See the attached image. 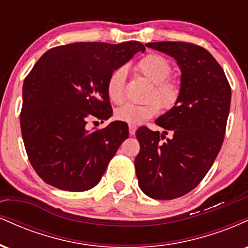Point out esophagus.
<instances>
[{"mask_svg":"<svg viewBox=\"0 0 248 248\" xmlns=\"http://www.w3.org/2000/svg\"><path fill=\"white\" fill-rule=\"evenodd\" d=\"M136 127L135 124H129V134L130 135H134V134H135V132H136Z\"/></svg>","mask_w":248,"mask_h":248,"instance_id":"obj_1","label":"esophagus"}]
</instances>
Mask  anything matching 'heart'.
Masks as SVG:
<instances>
[{"label":"heart","instance_id":"1","mask_svg":"<svg viewBox=\"0 0 248 248\" xmlns=\"http://www.w3.org/2000/svg\"><path fill=\"white\" fill-rule=\"evenodd\" d=\"M136 69L144 78L153 82L148 94L149 101L144 104H124L115 110L116 120L129 124H139L158 114L161 106L171 109L182 94V84L170 77L172 72L169 61L158 53H148L139 61ZM127 70L118 67L110 73L107 80V95L113 104H121L124 99V79Z\"/></svg>","mask_w":248,"mask_h":248}]
</instances>
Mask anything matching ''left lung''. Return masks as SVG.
<instances>
[{
	"label": "left lung",
	"mask_w": 248,
	"mask_h": 248,
	"mask_svg": "<svg viewBox=\"0 0 248 248\" xmlns=\"http://www.w3.org/2000/svg\"><path fill=\"white\" fill-rule=\"evenodd\" d=\"M146 46L173 57L182 71L181 98L155 121L163 134L146 126L136 130L139 186L150 198L168 201L195 189L212 167L224 141L231 86L218 62L199 45L156 42ZM168 131L171 139L165 138Z\"/></svg>",
	"instance_id": "obj_1"
}]
</instances>
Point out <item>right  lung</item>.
I'll return each instance as SVG.
<instances>
[{"label": "right lung", "instance_id": "right-lung-1", "mask_svg": "<svg viewBox=\"0 0 248 248\" xmlns=\"http://www.w3.org/2000/svg\"><path fill=\"white\" fill-rule=\"evenodd\" d=\"M144 50L135 41L73 43L52 47L33 65L24 79L19 121L28 158L45 183L76 192L99 183L128 126L115 121L90 132L87 122L110 118L108 78Z\"/></svg>", "mask_w": 248, "mask_h": 248}]
</instances>
